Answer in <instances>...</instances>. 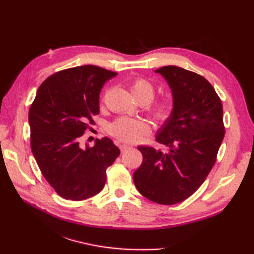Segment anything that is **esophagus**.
I'll return each instance as SVG.
<instances>
[{
  "instance_id": "1",
  "label": "esophagus",
  "mask_w": 254,
  "mask_h": 254,
  "mask_svg": "<svg viewBox=\"0 0 254 254\" xmlns=\"http://www.w3.org/2000/svg\"><path fill=\"white\" fill-rule=\"evenodd\" d=\"M130 148H131V146H128V145H126V144H122V145H120V149H121V152H126V150L130 149Z\"/></svg>"
}]
</instances>
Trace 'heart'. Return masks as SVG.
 <instances>
[{"instance_id": "1", "label": "heart", "mask_w": 254, "mask_h": 254, "mask_svg": "<svg viewBox=\"0 0 254 254\" xmlns=\"http://www.w3.org/2000/svg\"><path fill=\"white\" fill-rule=\"evenodd\" d=\"M131 91L142 104H148L155 96V86L149 79L137 77L131 84ZM176 102L171 97H165L150 105V113L156 121L164 124L169 122L175 115ZM150 127L147 122L138 119L119 118L109 126V132L122 142L135 144L148 135Z\"/></svg>"}]
</instances>
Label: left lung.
<instances>
[{
  "mask_svg": "<svg viewBox=\"0 0 254 254\" xmlns=\"http://www.w3.org/2000/svg\"><path fill=\"white\" fill-rule=\"evenodd\" d=\"M168 82L175 115L157 132L167 153L137 147L142 165L133 179L138 192L155 203L174 205L190 197L206 179L225 136L222 100L202 75L175 65L156 69Z\"/></svg>",
  "mask_w": 254,
  "mask_h": 254,
  "instance_id": "8db88e82",
  "label": "left lung"
}]
</instances>
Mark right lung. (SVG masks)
<instances>
[{"instance_id": "1", "label": "right lung", "mask_w": 254, "mask_h": 254, "mask_svg": "<svg viewBox=\"0 0 254 254\" xmlns=\"http://www.w3.org/2000/svg\"><path fill=\"white\" fill-rule=\"evenodd\" d=\"M117 74L96 65L71 67L50 75L37 90L29 109L30 146L41 174L63 198L98 194L120 155L108 137L86 148L78 141L99 113L102 86Z\"/></svg>"}]
</instances>
